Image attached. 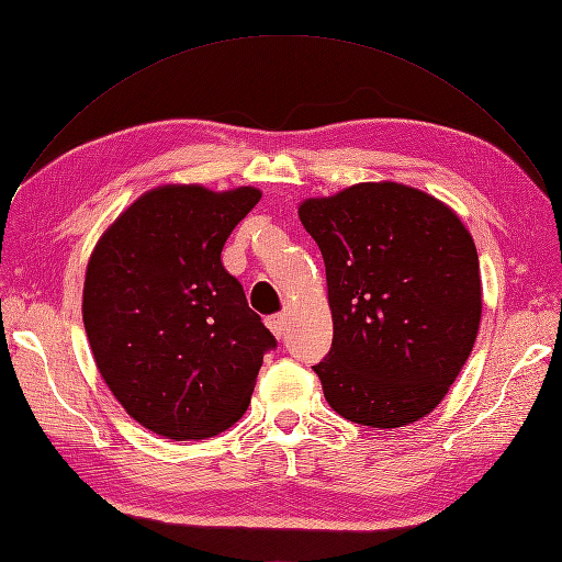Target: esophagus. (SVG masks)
I'll list each match as a JSON object with an SVG mask.
<instances>
[{
	"label": "esophagus",
	"mask_w": 562,
	"mask_h": 562,
	"mask_svg": "<svg viewBox=\"0 0 562 562\" xmlns=\"http://www.w3.org/2000/svg\"><path fill=\"white\" fill-rule=\"evenodd\" d=\"M266 326H268V330H271L280 339L284 335V328H286V316L284 314L266 316Z\"/></svg>",
	"instance_id": "obj_1"
}]
</instances>
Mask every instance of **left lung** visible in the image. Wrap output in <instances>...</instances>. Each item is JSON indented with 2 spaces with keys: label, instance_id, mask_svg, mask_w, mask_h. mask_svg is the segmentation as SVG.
Instances as JSON below:
<instances>
[{
  "label": "left lung",
  "instance_id": "left-lung-1",
  "mask_svg": "<svg viewBox=\"0 0 562 562\" xmlns=\"http://www.w3.org/2000/svg\"><path fill=\"white\" fill-rule=\"evenodd\" d=\"M299 217L326 263L333 347L314 364L326 402L376 429L425 418L477 337L473 236L448 204L395 181L310 198Z\"/></svg>",
  "mask_w": 562,
  "mask_h": 562
}]
</instances>
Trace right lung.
Returning <instances> with one entry per match:
<instances>
[{"instance_id":"1","label":"right lung","mask_w":562,"mask_h":562,"mask_svg":"<svg viewBox=\"0 0 562 562\" xmlns=\"http://www.w3.org/2000/svg\"><path fill=\"white\" fill-rule=\"evenodd\" d=\"M259 200L250 186H158L89 257L82 319L95 368L128 416L158 436L192 441L240 420L276 347L221 261Z\"/></svg>"}]
</instances>
